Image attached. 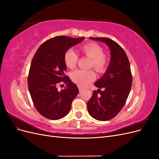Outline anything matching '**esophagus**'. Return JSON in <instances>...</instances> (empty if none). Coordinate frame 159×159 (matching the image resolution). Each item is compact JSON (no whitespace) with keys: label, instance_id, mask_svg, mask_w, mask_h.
<instances>
[{"label":"esophagus","instance_id":"1","mask_svg":"<svg viewBox=\"0 0 159 159\" xmlns=\"http://www.w3.org/2000/svg\"><path fill=\"white\" fill-rule=\"evenodd\" d=\"M78 88H79V90H80V91H82V90L84 89V88H83L82 87H81L80 85H78Z\"/></svg>","mask_w":159,"mask_h":159}]
</instances>
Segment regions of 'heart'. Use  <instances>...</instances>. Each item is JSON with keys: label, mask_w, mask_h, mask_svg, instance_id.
<instances>
[{"label": "heart", "mask_w": 159, "mask_h": 159, "mask_svg": "<svg viewBox=\"0 0 159 159\" xmlns=\"http://www.w3.org/2000/svg\"><path fill=\"white\" fill-rule=\"evenodd\" d=\"M81 51L91 59V66H93L96 71L103 72L106 68L107 59L103 55V49L99 45L89 43L81 47ZM78 60V56L74 50L69 49L65 53L64 61L68 68L70 69L75 68ZM71 78L75 83L81 86H85L95 78V74L93 70H78L72 72Z\"/></svg>", "instance_id": "heart-1"}]
</instances>
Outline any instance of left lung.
<instances>
[{
    "label": "left lung",
    "instance_id": "8db88e82",
    "mask_svg": "<svg viewBox=\"0 0 159 159\" xmlns=\"http://www.w3.org/2000/svg\"><path fill=\"white\" fill-rule=\"evenodd\" d=\"M89 38L104 42L110 50L111 59L103 75L94 84L98 89L93 91L88 110L95 119L108 121L116 116L125 104L132 85L131 67L126 53L117 42L108 38Z\"/></svg>",
    "mask_w": 159,
    "mask_h": 159
}]
</instances>
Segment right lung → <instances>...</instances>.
<instances>
[{"label":"right lung","instance_id":"1","mask_svg":"<svg viewBox=\"0 0 159 159\" xmlns=\"http://www.w3.org/2000/svg\"><path fill=\"white\" fill-rule=\"evenodd\" d=\"M84 40L64 36L52 38L43 43L33 57L28 77V89L36 109L46 118L60 119L70 112L79 89L65 75L64 55ZM61 81L67 86L59 91L57 87Z\"/></svg>","mask_w":159,"mask_h":159}]
</instances>
